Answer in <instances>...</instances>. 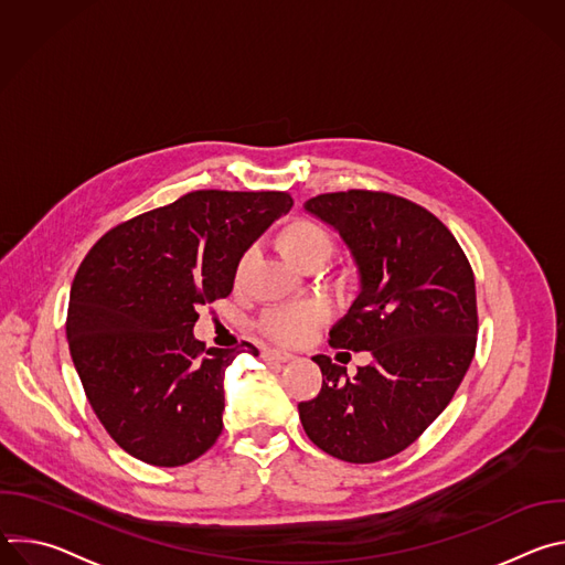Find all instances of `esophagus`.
<instances>
[{"label":"esophagus","instance_id":"34e87169","mask_svg":"<svg viewBox=\"0 0 565 565\" xmlns=\"http://www.w3.org/2000/svg\"><path fill=\"white\" fill-rule=\"evenodd\" d=\"M295 355L288 353V351H281V349H266L264 351V360L268 362H290Z\"/></svg>","mask_w":565,"mask_h":565}]
</instances>
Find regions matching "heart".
I'll list each match as a JSON object with an SVG mask.
<instances>
[{
    "mask_svg": "<svg viewBox=\"0 0 565 565\" xmlns=\"http://www.w3.org/2000/svg\"><path fill=\"white\" fill-rule=\"evenodd\" d=\"M333 234L310 218H295L277 234V248L295 268L308 264H324L333 253ZM324 319V308L317 303L275 308L264 317L266 331L279 342H299L319 321Z\"/></svg>",
    "mask_w": 565,
    "mask_h": 565,
    "instance_id": "b5f03b06",
    "label": "heart"
}]
</instances>
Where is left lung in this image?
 Masks as SVG:
<instances>
[{
	"instance_id": "left-lung-1",
	"label": "left lung",
	"mask_w": 565,
	"mask_h": 565,
	"mask_svg": "<svg viewBox=\"0 0 565 565\" xmlns=\"http://www.w3.org/2000/svg\"><path fill=\"white\" fill-rule=\"evenodd\" d=\"M303 210L338 232L358 292L329 344L369 351L355 377L315 355L321 391L299 402L306 436L347 462L407 449L451 402L476 349V284L454 234L425 207L393 194L349 190Z\"/></svg>"
}]
</instances>
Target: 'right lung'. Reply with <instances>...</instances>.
Returning <instances> with one entry per match:
<instances>
[{
  "instance_id": "1",
  "label": "right lung",
  "mask_w": 565,
  "mask_h": 565,
  "mask_svg": "<svg viewBox=\"0 0 565 565\" xmlns=\"http://www.w3.org/2000/svg\"><path fill=\"white\" fill-rule=\"evenodd\" d=\"M290 207L286 192H192L109 230L77 268L68 351L129 456L179 467L221 436L225 369L238 351L203 349L196 308L232 292L241 257Z\"/></svg>"
}]
</instances>
